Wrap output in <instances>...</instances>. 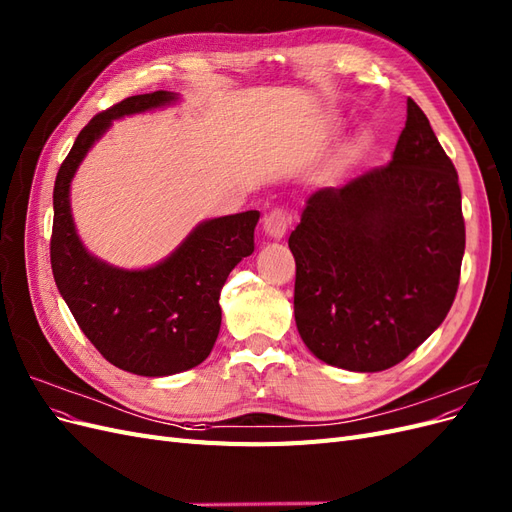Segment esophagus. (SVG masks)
<instances>
[{"mask_svg": "<svg viewBox=\"0 0 512 512\" xmlns=\"http://www.w3.org/2000/svg\"><path fill=\"white\" fill-rule=\"evenodd\" d=\"M290 224H292V215L286 209H273L265 215V220H262L265 235L271 239H282L288 232Z\"/></svg>", "mask_w": 512, "mask_h": 512, "instance_id": "1", "label": "esophagus"}]
</instances>
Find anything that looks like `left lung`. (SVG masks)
<instances>
[{
	"mask_svg": "<svg viewBox=\"0 0 512 512\" xmlns=\"http://www.w3.org/2000/svg\"><path fill=\"white\" fill-rule=\"evenodd\" d=\"M288 247L294 320L320 361L382 371L440 327L457 294L466 226L457 170L412 98L391 162L309 194Z\"/></svg>",
	"mask_w": 512,
	"mask_h": 512,
	"instance_id": "obj_1",
	"label": "left lung"
}]
</instances>
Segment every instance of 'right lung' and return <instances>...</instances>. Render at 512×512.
Returning <instances> with one entry per match:
<instances>
[{
	"label": "right lung",
	"mask_w": 512,
	"mask_h": 512,
	"mask_svg": "<svg viewBox=\"0 0 512 512\" xmlns=\"http://www.w3.org/2000/svg\"><path fill=\"white\" fill-rule=\"evenodd\" d=\"M173 91L132 96L98 113L76 136L53 190L51 267L74 320L108 363L162 378L203 363L222 324L220 290L254 252L258 211L200 222L173 252L147 269H119L89 254L70 209V185L89 149L115 119L177 102Z\"/></svg>",
	"instance_id": "add662e5"
}]
</instances>
